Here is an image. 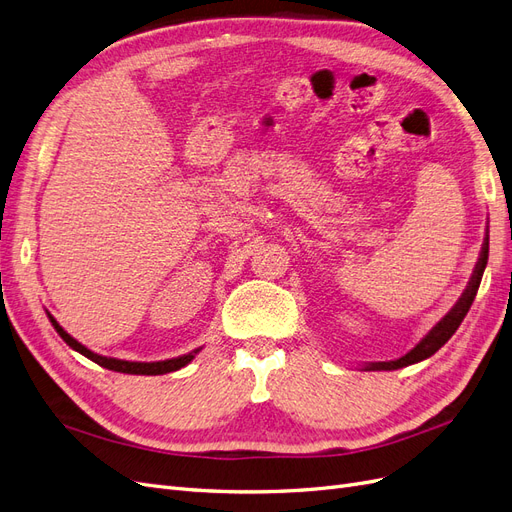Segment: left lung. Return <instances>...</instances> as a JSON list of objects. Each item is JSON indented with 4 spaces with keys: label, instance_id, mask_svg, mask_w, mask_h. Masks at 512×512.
I'll list each match as a JSON object with an SVG mask.
<instances>
[{
    "label": "left lung",
    "instance_id": "1",
    "mask_svg": "<svg viewBox=\"0 0 512 512\" xmlns=\"http://www.w3.org/2000/svg\"><path fill=\"white\" fill-rule=\"evenodd\" d=\"M487 258H489V235L483 243V250H480V258L476 262L474 267V273L470 277L468 282V288L463 290V294L459 297V301L453 305L451 312H448L436 327H433L421 342H418L410 352H406L404 356H399V359L395 361H380V363H367L365 369H371V371H391V369H399V367H408V365H414V363H421L425 359H429L431 354H436L448 339L453 337V333L459 329V324L463 322V318H466V314L470 312V305L476 297L478 292V286H480V280H483V273H485V267H487Z\"/></svg>",
    "mask_w": 512,
    "mask_h": 512
}]
</instances>
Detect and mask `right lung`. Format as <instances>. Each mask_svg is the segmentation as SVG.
Masks as SVG:
<instances>
[{"label":"right lung","mask_w":512,"mask_h":512,"mask_svg":"<svg viewBox=\"0 0 512 512\" xmlns=\"http://www.w3.org/2000/svg\"><path fill=\"white\" fill-rule=\"evenodd\" d=\"M46 314H49V312H46ZM49 320L53 322V327H55V331L61 335V339H64V342H66L72 350L81 352L83 356H87L89 361L98 363L100 367H106V369H111V371H119V374H134V376H162V374H170V371H177V369L188 365V363L194 359V356H196V352H198V350H194V352H190V354L177 356V359H166V361H156V363H138V361L111 359V356L96 354V352H91L89 348H85L83 344L76 342V339H74L70 333H66L64 329L59 327V322H57L51 314H49Z\"/></svg>","instance_id":"right-lung-1"}]
</instances>
